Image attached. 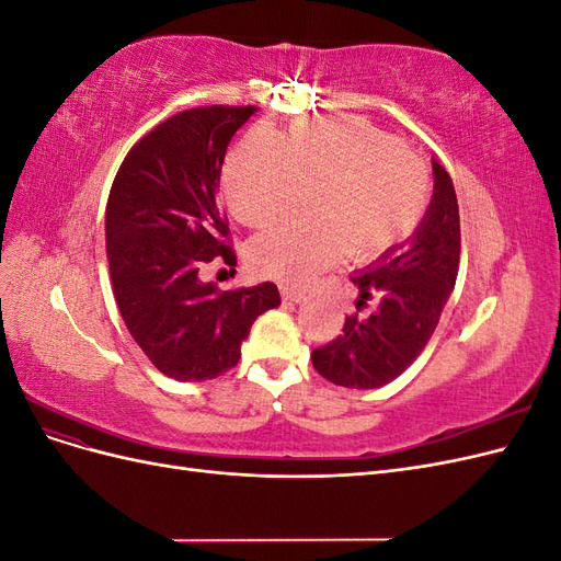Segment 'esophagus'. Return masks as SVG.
I'll use <instances>...</instances> for the list:
<instances>
[{
	"label": "esophagus",
	"instance_id": "esophagus-1",
	"mask_svg": "<svg viewBox=\"0 0 561 561\" xmlns=\"http://www.w3.org/2000/svg\"><path fill=\"white\" fill-rule=\"evenodd\" d=\"M280 295L285 301H293V304H301L304 299H307V293L297 290V287H287V285L280 287Z\"/></svg>",
	"mask_w": 561,
	"mask_h": 561
}]
</instances>
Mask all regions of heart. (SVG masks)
I'll return each mask as SVG.
<instances>
[{
	"label": "heart",
	"mask_w": 561,
	"mask_h": 561,
	"mask_svg": "<svg viewBox=\"0 0 561 561\" xmlns=\"http://www.w3.org/2000/svg\"><path fill=\"white\" fill-rule=\"evenodd\" d=\"M313 190V217L285 219L250 245L264 276L301 283L344 252L375 262L402 245L428 208V173L388 133L355 116L297 124L280 138L252 130L225 165L233 217L264 227Z\"/></svg>",
	"instance_id": "obj_1"
}]
</instances>
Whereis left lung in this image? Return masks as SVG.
Segmentation results:
<instances>
[{"label":"left lung","instance_id":"1","mask_svg":"<svg viewBox=\"0 0 561 561\" xmlns=\"http://www.w3.org/2000/svg\"><path fill=\"white\" fill-rule=\"evenodd\" d=\"M433 198L416 231L381 260L355 271V307L328 346L311 353L318 375L344 388H379L398 379L426 348L456 285L461 222L449 173L433 159Z\"/></svg>","mask_w":561,"mask_h":561}]
</instances>
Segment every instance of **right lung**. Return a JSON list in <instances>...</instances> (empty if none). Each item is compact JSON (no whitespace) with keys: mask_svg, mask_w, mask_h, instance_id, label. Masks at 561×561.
<instances>
[{"mask_svg":"<svg viewBox=\"0 0 561 561\" xmlns=\"http://www.w3.org/2000/svg\"><path fill=\"white\" fill-rule=\"evenodd\" d=\"M257 107H196L135 145L114 178L105 241L116 307L130 336L175 381H206L241 358L252 322L280 304L274 283L219 293L201 271L236 264L217 206L227 147Z\"/></svg>","mask_w":561,"mask_h":561,"instance_id":"obj_1","label":"right lung"}]
</instances>
